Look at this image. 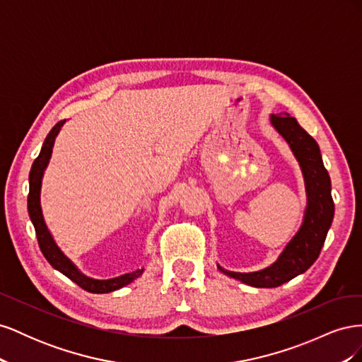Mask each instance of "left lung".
Here are the masks:
<instances>
[{"instance_id": "1", "label": "left lung", "mask_w": 362, "mask_h": 362, "mask_svg": "<svg viewBox=\"0 0 362 362\" xmlns=\"http://www.w3.org/2000/svg\"><path fill=\"white\" fill-rule=\"evenodd\" d=\"M272 124L288 141L296 158L300 163L308 193V208L299 233L270 267L254 273H237L218 267L228 276L254 287H279L308 270L320 255L327 229L331 228L334 218L331 178L323 166L317 141L288 113L273 115Z\"/></svg>"}]
</instances>
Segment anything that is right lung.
Returning a JSON list of instances; mask_svg holds the SVG:
<instances>
[{"mask_svg": "<svg viewBox=\"0 0 362 362\" xmlns=\"http://www.w3.org/2000/svg\"><path fill=\"white\" fill-rule=\"evenodd\" d=\"M63 122H64V120H60V122H57L56 125L52 127V129L48 133L45 141H43L40 154L37 156V158L35 161H33L30 177H28V180H30V192H28V199H27L28 214H30L33 225H35L37 243H39L42 254H43V257L47 258V261L54 269H57L59 272H62L64 276H68L71 281H74L76 284V286H80L86 291H89V293H110V291H115L117 288L125 287L127 284H129V282H133L136 278H139L141 275V273H144V269L136 270L133 273H127V275L117 276V278H113V279H105V281L92 279V278L84 276L83 273L76 270V267L72 264V262L62 254L60 249L57 247V245L54 243V240H52L45 222H43V217H42L40 196H39L40 194L42 175H43V170H45L47 164L49 161L52 145H54V139H56Z\"/></svg>", "mask_w": 362, "mask_h": 362, "instance_id": "1", "label": "right lung"}]
</instances>
